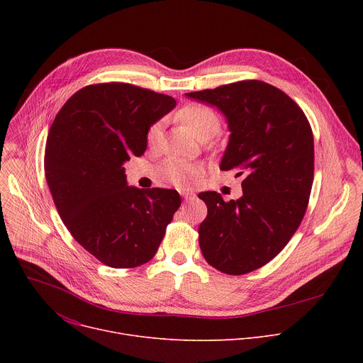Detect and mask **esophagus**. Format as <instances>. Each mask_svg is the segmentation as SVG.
<instances>
[{
    "label": "esophagus",
    "mask_w": 363,
    "mask_h": 363,
    "mask_svg": "<svg viewBox=\"0 0 363 363\" xmlns=\"http://www.w3.org/2000/svg\"><path fill=\"white\" fill-rule=\"evenodd\" d=\"M181 195H182V198H184L186 202L195 198V194H194V192H189V191H181Z\"/></svg>",
    "instance_id": "1"
}]
</instances>
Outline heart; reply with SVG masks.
<instances>
[{
    "instance_id": "1",
    "label": "heart",
    "mask_w": 363,
    "mask_h": 363,
    "mask_svg": "<svg viewBox=\"0 0 363 363\" xmlns=\"http://www.w3.org/2000/svg\"><path fill=\"white\" fill-rule=\"evenodd\" d=\"M177 119L186 125L194 135L201 140H208L221 130V121L218 115L203 105H186L178 113ZM162 139V123H153L146 133V143L149 147L158 146ZM160 174L167 181L181 188L194 186L201 177V167L178 158L168 160L160 169Z\"/></svg>"
}]
</instances>
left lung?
<instances>
[{
    "label": "left lung",
    "instance_id": "1",
    "mask_svg": "<svg viewBox=\"0 0 363 363\" xmlns=\"http://www.w3.org/2000/svg\"><path fill=\"white\" fill-rule=\"evenodd\" d=\"M185 96L225 116L231 133L220 169L245 174L237 201L198 195L208 208L198 228L202 255L225 274L254 272L286 247L304 217L315 172L312 128L294 100L260 80Z\"/></svg>",
    "mask_w": 363,
    "mask_h": 363
}]
</instances>
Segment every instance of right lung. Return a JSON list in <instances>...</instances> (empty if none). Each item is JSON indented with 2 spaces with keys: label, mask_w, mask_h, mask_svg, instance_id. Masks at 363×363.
Here are the masks:
<instances>
[{
  "label": "right lung",
  "mask_w": 363,
  "mask_h": 363,
  "mask_svg": "<svg viewBox=\"0 0 363 363\" xmlns=\"http://www.w3.org/2000/svg\"><path fill=\"white\" fill-rule=\"evenodd\" d=\"M174 97L129 83L90 84L57 113L45 143V179L74 240L99 262L132 269L157 254L181 205L175 189L128 186L123 164L146 150L147 129Z\"/></svg>",
  "instance_id": "add662e5"
}]
</instances>
